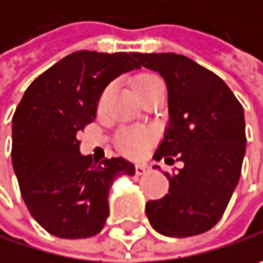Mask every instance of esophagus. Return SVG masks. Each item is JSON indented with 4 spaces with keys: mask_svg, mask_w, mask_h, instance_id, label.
I'll return each instance as SVG.
<instances>
[{
    "mask_svg": "<svg viewBox=\"0 0 263 263\" xmlns=\"http://www.w3.org/2000/svg\"><path fill=\"white\" fill-rule=\"evenodd\" d=\"M147 169H149V167H147L146 164H141V163H140V164H135V174H137V175H144V174L147 172Z\"/></svg>",
    "mask_w": 263,
    "mask_h": 263,
    "instance_id": "34e87169",
    "label": "esophagus"
}]
</instances>
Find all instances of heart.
<instances>
[{
    "label": "heart",
    "instance_id": "1",
    "mask_svg": "<svg viewBox=\"0 0 263 263\" xmlns=\"http://www.w3.org/2000/svg\"><path fill=\"white\" fill-rule=\"evenodd\" d=\"M158 83H163L158 76H155L152 73H140V74L134 76L131 86L134 92L140 99L144 92H147ZM106 92L108 91H105L103 97L106 96ZM154 141H155V134L147 128H126V129H122L117 135L119 147L122 149L123 154H126L128 157H132V158L143 157Z\"/></svg>",
    "mask_w": 263,
    "mask_h": 263
}]
</instances>
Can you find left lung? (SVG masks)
<instances>
[{
	"label": "left lung",
	"instance_id": "obj_1",
	"mask_svg": "<svg viewBox=\"0 0 263 263\" xmlns=\"http://www.w3.org/2000/svg\"><path fill=\"white\" fill-rule=\"evenodd\" d=\"M135 59L167 86L171 119L154 158L184 164L175 174L164 172L169 193L146 204L147 219L164 236L201 235L222 218L239 181L243 108L219 76L183 54L135 53Z\"/></svg>",
	"mask_w": 263,
	"mask_h": 263
}]
</instances>
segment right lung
<instances>
[{
  "instance_id": "right-lung-1",
  "label": "right lung",
  "mask_w": 263,
  "mask_h": 263,
  "mask_svg": "<svg viewBox=\"0 0 263 263\" xmlns=\"http://www.w3.org/2000/svg\"><path fill=\"white\" fill-rule=\"evenodd\" d=\"M135 53H71L37 76L12 119V164L30 215L50 235H97L109 215L108 193L131 161L117 157L97 164L82 155L78 135L96 119L109 82L138 70Z\"/></svg>"
}]
</instances>
